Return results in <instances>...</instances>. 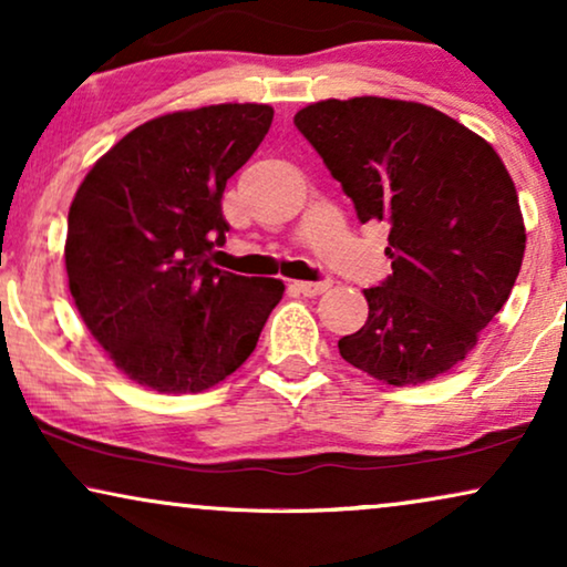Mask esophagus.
Returning <instances> with one entry per match:
<instances>
[{
    "label": "esophagus",
    "instance_id": "34e87169",
    "mask_svg": "<svg viewBox=\"0 0 567 567\" xmlns=\"http://www.w3.org/2000/svg\"><path fill=\"white\" fill-rule=\"evenodd\" d=\"M293 289H297L299 293H305V297H317V293L330 289V281H297L293 284Z\"/></svg>",
    "mask_w": 567,
    "mask_h": 567
}]
</instances>
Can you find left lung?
Wrapping results in <instances>:
<instances>
[{
	"label": "left lung",
	"mask_w": 567,
	"mask_h": 567,
	"mask_svg": "<svg viewBox=\"0 0 567 567\" xmlns=\"http://www.w3.org/2000/svg\"><path fill=\"white\" fill-rule=\"evenodd\" d=\"M361 224H390L392 276L340 355L379 382H431L467 359L522 270L526 231L498 152L423 103L320 100L293 115Z\"/></svg>",
	"instance_id": "8db88e82"
}]
</instances>
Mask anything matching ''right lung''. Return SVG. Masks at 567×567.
Returning <instances> with one entry per match:
<instances>
[{
  "mask_svg": "<svg viewBox=\"0 0 567 567\" xmlns=\"http://www.w3.org/2000/svg\"><path fill=\"white\" fill-rule=\"evenodd\" d=\"M274 107L224 103L128 131L69 206V291L92 338L136 384L204 392L247 361L284 297L278 278L214 268L227 181L266 138Z\"/></svg>",
  "mask_w": 567,
  "mask_h": 567,
  "instance_id": "right-lung-1",
  "label": "right lung"
}]
</instances>
